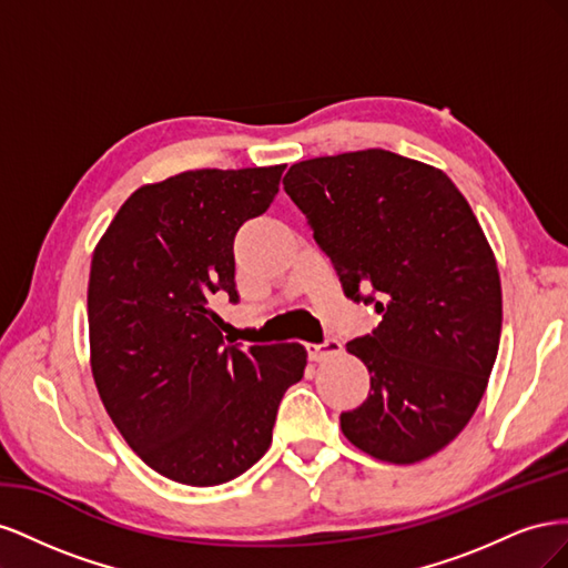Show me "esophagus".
<instances>
[{"label": "esophagus", "instance_id": "obj_1", "mask_svg": "<svg viewBox=\"0 0 568 568\" xmlns=\"http://www.w3.org/2000/svg\"><path fill=\"white\" fill-rule=\"evenodd\" d=\"M305 348H307V355H311V359H315V363L332 357V355H338L343 351L338 338H324L322 343H307Z\"/></svg>", "mask_w": 568, "mask_h": 568}]
</instances>
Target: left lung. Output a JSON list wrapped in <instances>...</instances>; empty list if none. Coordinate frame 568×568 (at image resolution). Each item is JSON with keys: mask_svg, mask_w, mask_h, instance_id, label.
I'll return each mask as SVG.
<instances>
[{"mask_svg": "<svg viewBox=\"0 0 568 568\" xmlns=\"http://www.w3.org/2000/svg\"><path fill=\"white\" fill-rule=\"evenodd\" d=\"M284 192L343 294L382 315L346 343L372 388L341 412L343 436L382 462L436 455L469 424L500 346V272L471 205L443 170L384 149L294 163Z\"/></svg>", "mask_w": 568, "mask_h": 568, "instance_id": "1", "label": "left lung"}]
</instances>
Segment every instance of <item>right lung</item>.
Returning <instances> with one entry per match:
<instances>
[{"instance_id":"1","label":"right lung","mask_w":568,"mask_h":568,"mask_svg":"<svg viewBox=\"0 0 568 568\" xmlns=\"http://www.w3.org/2000/svg\"><path fill=\"white\" fill-rule=\"evenodd\" d=\"M286 165L186 170L120 205L92 255V376L115 428L153 471L184 486L242 476L272 443L303 379L301 343L225 346L215 294L236 303L234 236L263 215Z\"/></svg>"}]
</instances>
